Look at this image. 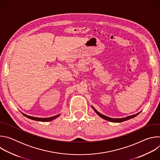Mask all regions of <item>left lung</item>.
Returning <instances> with one entry per match:
<instances>
[{
  "mask_svg": "<svg viewBox=\"0 0 160 160\" xmlns=\"http://www.w3.org/2000/svg\"><path fill=\"white\" fill-rule=\"evenodd\" d=\"M92 108H93V109L94 110V111L97 113V115H99L101 118H103V119H104V120H107V121H109V122H114V123H120V122H124V121H127V120H130V119H131V118H134V117H136L137 115H138L141 112H138V113L135 114V115H133L128 116V117H125V118H109V117H106V116L102 115V114L100 113V112H98L93 106H92Z\"/></svg>",
  "mask_w": 160,
  "mask_h": 160,
  "instance_id": "1",
  "label": "left lung"
}]
</instances>
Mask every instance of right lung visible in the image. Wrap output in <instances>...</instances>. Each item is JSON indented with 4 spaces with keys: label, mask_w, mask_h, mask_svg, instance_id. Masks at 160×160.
<instances>
[{
    "label": "right lung",
    "mask_w": 160,
    "mask_h": 160,
    "mask_svg": "<svg viewBox=\"0 0 160 160\" xmlns=\"http://www.w3.org/2000/svg\"><path fill=\"white\" fill-rule=\"evenodd\" d=\"M22 115H23L25 117L31 119V120H35V121H38V122H50V121H52L54 119H56V118L59 117L60 116V114H59V115H56V116H54V117H49V118H37V117H30V116H28V115H25V114L22 113Z\"/></svg>",
    "instance_id": "1"
}]
</instances>
